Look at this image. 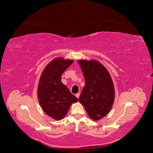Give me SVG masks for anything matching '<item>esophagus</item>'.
<instances>
[{
  "mask_svg": "<svg viewBox=\"0 0 153 153\" xmlns=\"http://www.w3.org/2000/svg\"><path fill=\"white\" fill-rule=\"evenodd\" d=\"M80 92H78V93L77 94H76V98H79V97H80Z\"/></svg>",
  "mask_w": 153,
  "mask_h": 153,
  "instance_id": "34e87169",
  "label": "esophagus"
}]
</instances>
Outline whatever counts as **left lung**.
I'll return each instance as SVG.
<instances>
[{
	"instance_id": "8db88e82",
	"label": "left lung",
	"mask_w": 153,
	"mask_h": 153,
	"mask_svg": "<svg viewBox=\"0 0 153 153\" xmlns=\"http://www.w3.org/2000/svg\"><path fill=\"white\" fill-rule=\"evenodd\" d=\"M85 85L80 96V103L94 121L106 116L112 109L115 98L114 83L108 71L94 59L78 60Z\"/></svg>"
}]
</instances>
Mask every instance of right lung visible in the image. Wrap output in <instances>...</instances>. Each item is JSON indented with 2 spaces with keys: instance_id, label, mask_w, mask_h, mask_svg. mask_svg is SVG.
<instances>
[{
  "instance_id": "obj_1",
  "label": "right lung",
  "mask_w": 153,
  "mask_h": 153,
  "mask_svg": "<svg viewBox=\"0 0 153 153\" xmlns=\"http://www.w3.org/2000/svg\"><path fill=\"white\" fill-rule=\"evenodd\" d=\"M74 62L72 59L57 57L51 61L41 73L38 86V98L41 108L56 121L66 116L78 98L61 82L63 72Z\"/></svg>"
}]
</instances>
